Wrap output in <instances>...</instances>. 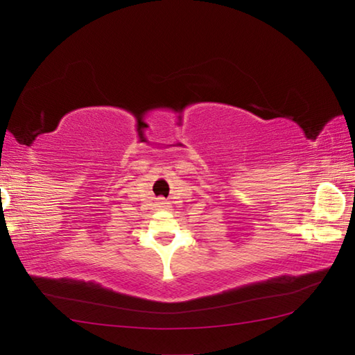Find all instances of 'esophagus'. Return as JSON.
Here are the masks:
<instances>
[{
	"mask_svg": "<svg viewBox=\"0 0 355 355\" xmlns=\"http://www.w3.org/2000/svg\"><path fill=\"white\" fill-rule=\"evenodd\" d=\"M156 207L158 208H164V207H167V202H166V199H163V197H158V199H156Z\"/></svg>",
	"mask_w": 355,
	"mask_h": 355,
	"instance_id": "1",
	"label": "esophagus"
}]
</instances>
